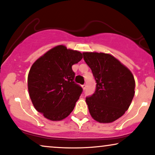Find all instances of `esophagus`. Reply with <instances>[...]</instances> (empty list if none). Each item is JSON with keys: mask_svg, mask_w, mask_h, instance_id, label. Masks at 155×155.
<instances>
[{"mask_svg": "<svg viewBox=\"0 0 155 155\" xmlns=\"http://www.w3.org/2000/svg\"><path fill=\"white\" fill-rule=\"evenodd\" d=\"M82 89H83V90H85V88H86V85H85V84H84V85H82Z\"/></svg>", "mask_w": 155, "mask_h": 155, "instance_id": "obj_1", "label": "esophagus"}]
</instances>
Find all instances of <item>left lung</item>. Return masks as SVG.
I'll return each mask as SVG.
<instances>
[{
  "instance_id": "obj_1",
  "label": "left lung",
  "mask_w": 155,
  "mask_h": 155,
  "mask_svg": "<svg viewBox=\"0 0 155 155\" xmlns=\"http://www.w3.org/2000/svg\"><path fill=\"white\" fill-rule=\"evenodd\" d=\"M97 82L95 93L86 97L90 115L100 123H110L128 110L134 95L132 72L110 54L82 53Z\"/></svg>"
}]
</instances>
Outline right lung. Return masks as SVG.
I'll return each instance as SVG.
<instances>
[{"instance_id":"right-lung-1","label":"right lung","mask_w":155,"mask_h":155,"mask_svg":"<svg viewBox=\"0 0 155 155\" xmlns=\"http://www.w3.org/2000/svg\"><path fill=\"white\" fill-rule=\"evenodd\" d=\"M82 58L78 51L55 46L31 66L28 88L34 107L51 121L65 119L73 111L82 88L74 82L72 66Z\"/></svg>"}]
</instances>
